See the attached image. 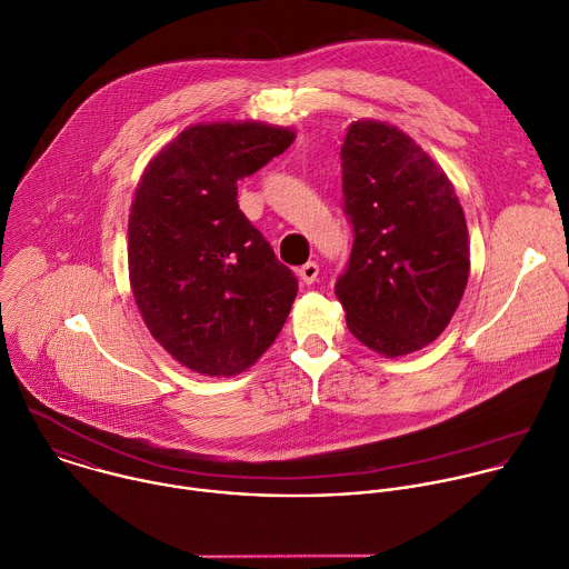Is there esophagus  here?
<instances>
[{
	"instance_id": "34e87169",
	"label": "esophagus",
	"mask_w": 569,
	"mask_h": 569,
	"mask_svg": "<svg viewBox=\"0 0 569 569\" xmlns=\"http://www.w3.org/2000/svg\"><path fill=\"white\" fill-rule=\"evenodd\" d=\"M299 281L303 283V286H310V283H315L317 281V277H319V266L315 263V261H308V263H303L301 268H299Z\"/></svg>"
}]
</instances>
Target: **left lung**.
Wrapping results in <instances>:
<instances>
[{"label":"left lung","instance_id":"obj_1","mask_svg":"<svg viewBox=\"0 0 569 569\" xmlns=\"http://www.w3.org/2000/svg\"><path fill=\"white\" fill-rule=\"evenodd\" d=\"M352 250L335 295L348 330L385 357L449 326L469 279V232L445 169L396 124L361 118L341 144Z\"/></svg>","mask_w":569,"mask_h":569}]
</instances>
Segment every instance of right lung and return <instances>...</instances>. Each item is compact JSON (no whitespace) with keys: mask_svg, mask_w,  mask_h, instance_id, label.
<instances>
[{"mask_svg":"<svg viewBox=\"0 0 569 569\" xmlns=\"http://www.w3.org/2000/svg\"><path fill=\"white\" fill-rule=\"evenodd\" d=\"M295 140L254 120L182 129L144 167L129 212V283L151 337L184 368L232 377L281 332L297 297L237 203V180Z\"/></svg>","mask_w":569,"mask_h":569,"instance_id":"1","label":"right lung"}]
</instances>
